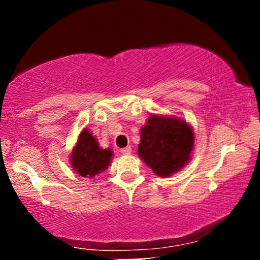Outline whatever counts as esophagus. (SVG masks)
<instances>
[{
    "label": "esophagus",
    "instance_id": "1",
    "mask_svg": "<svg viewBox=\"0 0 260 260\" xmlns=\"http://www.w3.org/2000/svg\"><path fill=\"white\" fill-rule=\"evenodd\" d=\"M131 151H132V148L131 147H126V148H122L121 149V153L127 155V154H131Z\"/></svg>",
    "mask_w": 260,
    "mask_h": 260
}]
</instances>
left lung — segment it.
I'll list each match as a JSON object with an SVG mask.
<instances>
[{
	"label": "left lung",
	"mask_w": 260,
	"mask_h": 260,
	"mask_svg": "<svg viewBox=\"0 0 260 260\" xmlns=\"http://www.w3.org/2000/svg\"><path fill=\"white\" fill-rule=\"evenodd\" d=\"M194 134L183 120L151 115L140 131L138 155L160 177H169L189 161Z\"/></svg>",
	"instance_id": "left-lung-1"
}]
</instances>
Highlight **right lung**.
Returning <instances> with one entry per match:
<instances>
[{
  "label": "right lung",
  "mask_w": 260,
  "mask_h": 260,
  "mask_svg": "<svg viewBox=\"0 0 260 260\" xmlns=\"http://www.w3.org/2000/svg\"><path fill=\"white\" fill-rule=\"evenodd\" d=\"M111 157V149H101L89 129H83L71 154V162L80 176L91 178L107 169Z\"/></svg>",
  "instance_id": "1"
}]
</instances>
